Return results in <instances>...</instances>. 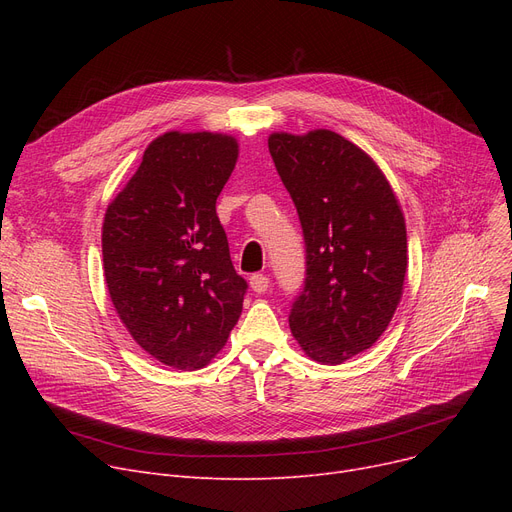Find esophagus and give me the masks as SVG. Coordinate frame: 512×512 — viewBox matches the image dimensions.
Wrapping results in <instances>:
<instances>
[{
	"instance_id": "esophagus-1",
	"label": "esophagus",
	"mask_w": 512,
	"mask_h": 512,
	"mask_svg": "<svg viewBox=\"0 0 512 512\" xmlns=\"http://www.w3.org/2000/svg\"><path fill=\"white\" fill-rule=\"evenodd\" d=\"M249 284H251L253 292H257V294H263L267 288H270V278L263 276V274H253Z\"/></svg>"
}]
</instances>
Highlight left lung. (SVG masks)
<instances>
[{
    "label": "left lung",
    "instance_id": "left-lung-1",
    "mask_svg": "<svg viewBox=\"0 0 512 512\" xmlns=\"http://www.w3.org/2000/svg\"><path fill=\"white\" fill-rule=\"evenodd\" d=\"M305 238V286L288 321L303 351L340 365L388 328L407 274L405 215L378 164L332 130L267 139Z\"/></svg>",
    "mask_w": 512,
    "mask_h": 512
}]
</instances>
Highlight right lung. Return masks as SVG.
I'll list each match as a JSON object with an SVG mask.
<instances>
[{
	"mask_svg": "<svg viewBox=\"0 0 512 512\" xmlns=\"http://www.w3.org/2000/svg\"><path fill=\"white\" fill-rule=\"evenodd\" d=\"M236 157L228 134L166 132L105 209L101 247L112 303L134 342L176 369L205 367L242 311L247 282L215 213Z\"/></svg>",
	"mask_w": 512,
	"mask_h": 512,
	"instance_id": "obj_1",
	"label": "right lung"
}]
</instances>
